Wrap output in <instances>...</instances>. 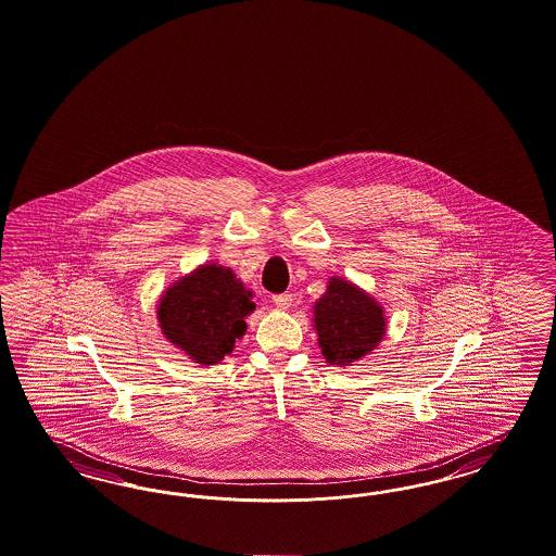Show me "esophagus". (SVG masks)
I'll return each instance as SVG.
<instances>
[{"instance_id": "obj_1", "label": "esophagus", "mask_w": 556, "mask_h": 556, "mask_svg": "<svg viewBox=\"0 0 556 556\" xmlns=\"http://www.w3.org/2000/svg\"><path fill=\"white\" fill-rule=\"evenodd\" d=\"M271 301H274V305L278 308H288L292 305V301H294V299H292V294H287V292H285V294H274V296H271Z\"/></svg>"}]
</instances>
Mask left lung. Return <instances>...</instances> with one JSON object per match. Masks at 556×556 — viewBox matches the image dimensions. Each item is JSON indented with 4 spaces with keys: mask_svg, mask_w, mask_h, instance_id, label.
<instances>
[{
    "mask_svg": "<svg viewBox=\"0 0 556 556\" xmlns=\"http://www.w3.org/2000/svg\"><path fill=\"white\" fill-rule=\"evenodd\" d=\"M315 331L326 361L349 367L383 340V307L349 280L329 278L328 290L313 307Z\"/></svg>",
    "mask_w": 556,
    "mask_h": 556,
    "instance_id": "1",
    "label": "left lung"
}]
</instances>
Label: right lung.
<instances>
[{"label":"right lung","mask_w":556,"mask_h":556,"mask_svg":"<svg viewBox=\"0 0 556 556\" xmlns=\"http://www.w3.org/2000/svg\"><path fill=\"white\" fill-rule=\"evenodd\" d=\"M251 296L232 269L204 264L166 288L156 315L173 346L193 363L216 365L248 331L245 317L255 308Z\"/></svg>","instance_id":"add662e5"}]
</instances>
